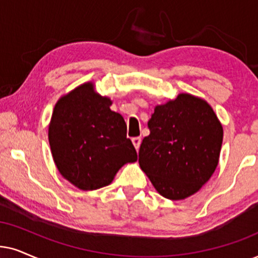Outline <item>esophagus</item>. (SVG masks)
I'll return each mask as SVG.
<instances>
[{
    "mask_svg": "<svg viewBox=\"0 0 258 258\" xmlns=\"http://www.w3.org/2000/svg\"><path fill=\"white\" fill-rule=\"evenodd\" d=\"M132 143L133 145H135V148L138 150L140 146V143H142V139H140V137H135V138H132Z\"/></svg>",
    "mask_w": 258,
    "mask_h": 258,
    "instance_id": "esophagus-1",
    "label": "esophagus"
}]
</instances>
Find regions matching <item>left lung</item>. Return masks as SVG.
Segmentation results:
<instances>
[{
	"label": "left lung",
	"instance_id": "left-lung-1",
	"mask_svg": "<svg viewBox=\"0 0 258 258\" xmlns=\"http://www.w3.org/2000/svg\"><path fill=\"white\" fill-rule=\"evenodd\" d=\"M148 127L139 165L156 190L170 200L197 193L216 170L223 144V127L211 106L180 94L156 107Z\"/></svg>",
	"mask_w": 258,
	"mask_h": 258
}]
</instances>
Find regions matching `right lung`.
Returning a JSON list of instances; mask_svg holds the SVG:
<instances>
[{
	"label": "right lung",
	"mask_w": 258,
	"mask_h": 258,
	"mask_svg": "<svg viewBox=\"0 0 258 258\" xmlns=\"http://www.w3.org/2000/svg\"><path fill=\"white\" fill-rule=\"evenodd\" d=\"M110 105L86 83L61 97L52 114L53 161L61 176L82 190L108 185L123 164L137 161L125 120Z\"/></svg>",
	"instance_id": "right-lung-1"
}]
</instances>
